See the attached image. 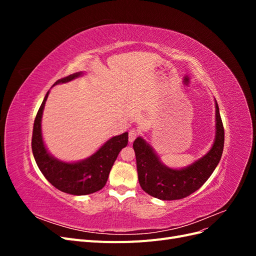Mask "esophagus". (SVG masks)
Wrapping results in <instances>:
<instances>
[{"instance_id": "esophagus-1", "label": "esophagus", "mask_w": 256, "mask_h": 256, "mask_svg": "<svg viewBox=\"0 0 256 256\" xmlns=\"http://www.w3.org/2000/svg\"><path fill=\"white\" fill-rule=\"evenodd\" d=\"M138 136V131L134 129V128H132V129H130L129 130V142L131 143V142H134V140H136V138Z\"/></svg>"}]
</instances>
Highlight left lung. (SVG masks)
I'll return each instance as SVG.
<instances>
[{
  "label": "left lung",
  "instance_id": "1",
  "mask_svg": "<svg viewBox=\"0 0 256 256\" xmlns=\"http://www.w3.org/2000/svg\"><path fill=\"white\" fill-rule=\"evenodd\" d=\"M216 104V136L205 156L184 168H171L160 161L152 147L141 136L134 142L138 177L141 188L150 196L164 200H180L198 190L218 166L224 146V128Z\"/></svg>",
  "mask_w": 256,
  "mask_h": 256
}]
</instances>
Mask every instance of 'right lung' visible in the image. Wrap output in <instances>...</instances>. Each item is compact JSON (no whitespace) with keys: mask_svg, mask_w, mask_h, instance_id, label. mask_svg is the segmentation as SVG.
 <instances>
[{"mask_svg":"<svg viewBox=\"0 0 256 256\" xmlns=\"http://www.w3.org/2000/svg\"><path fill=\"white\" fill-rule=\"evenodd\" d=\"M82 76L76 72L53 84L70 82ZM49 92L37 112L33 127L32 150L36 164L47 180L56 189L74 196H86L104 187L111 168L122 148L128 144V132L116 136L108 140L90 157L78 162H64L56 158L46 148L42 134V118Z\"/></svg>","mask_w":256,"mask_h":256,"instance_id":"add662e5","label":"right lung"}]
</instances>
